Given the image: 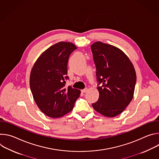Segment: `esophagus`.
Returning a JSON list of instances; mask_svg holds the SVG:
<instances>
[{"label":"esophagus","instance_id":"esophagus-1","mask_svg":"<svg viewBox=\"0 0 159 159\" xmlns=\"http://www.w3.org/2000/svg\"><path fill=\"white\" fill-rule=\"evenodd\" d=\"M87 88H85V89L81 90V93H85L87 92Z\"/></svg>","mask_w":159,"mask_h":159}]
</instances>
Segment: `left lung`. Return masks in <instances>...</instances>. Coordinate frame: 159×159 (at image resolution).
I'll return each mask as SVG.
<instances>
[{"instance_id": "1", "label": "left lung", "mask_w": 159, "mask_h": 159, "mask_svg": "<svg viewBox=\"0 0 159 159\" xmlns=\"http://www.w3.org/2000/svg\"><path fill=\"white\" fill-rule=\"evenodd\" d=\"M90 47L99 93L98 101L92 106L104 116H116L133 98L137 81L134 68L125 53L116 47L97 41Z\"/></svg>"}]
</instances>
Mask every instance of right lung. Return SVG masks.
<instances>
[{"label":"right lung","mask_w":159,"mask_h":159,"mask_svg":"<svg viewBox=\"0 0 159 159\" xmlns=\"http://www.w3.org/2000/svg\"><path fill=\"white\" fill-rule=\"evenodd\" d=\"M75 49L72 43H57L39 56L31 71L30 85L34 101L50 118H60L70 112L80 96V90L65 86L69 79L68 61Z\"/></svg>","instance_id":"right-lung-1"}]
</instances>
